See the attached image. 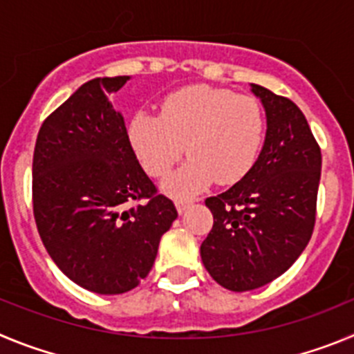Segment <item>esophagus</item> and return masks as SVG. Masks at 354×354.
<instances>
[{"mask_svg": "<svg viewBox=\"0 0 354 354\" xmlns=\"http://www.w3.org/2000/svg\"><path fill=\"white\" fill-rule=\"evenodd\" d=\"M192 203H194V199H187V197H178V199L174 201V205H176L178 212H180V213H183L185 209L192 205Z\"/></svg>", "mask_w": 354, "mask_h": 354, "instance_id": "obj_1", "label": "esophagus"}]
</instances>
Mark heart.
<instances>
[{
    "instance_id": "heart-1",
    "label": "heart",
    "mask_w": 354,
    "mask_h": 354,
    "mask_svg": "<svg viewBox=\"0 0 354 354\" xmlns=\"http://www.w3.org/2000/svg\"><path fill=\"white\" fill-rule=\"evenodd\" d=\"M127 136L142 169L153 178H164L187 149L190 158L165 189L196 194L215 180L231 185L247 176L263 146L264 116L250 95L189 86L162 100L160 116L138 111Z\"/></svg>"
}]
</instances>
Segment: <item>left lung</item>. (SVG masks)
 Instances as JSON below:
<instances>
[{"label":"left lung","instance_id":"left-lung-1","mask_svg":"<svg viewBox=\"0 0 354 354\" xmlns=\"http://www.w3.org/2000/svg\"><path fill=\"white\" fill-rule=\"evenodd\" d=\"M266 139L247 176L208 197L213 227L201 259L225 289L250 291L291 268L316 224L321 148L295 102L259 84Z\"/></svg>","mask_w":354,"mask_h":354}]
</instances>
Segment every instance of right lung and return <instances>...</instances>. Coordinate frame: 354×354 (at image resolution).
<instances>
[{"instance_id": "right-lung-1", "label": "right lung", "mask_w": 354, "mask_h": 354, "mask_svg": "<svg viewBox=\"0 0 354 354\" xmlns=\"http://www.w3.org/2000/svg\"><path fill=\"white\" fill-rule=\"evenodd\" d=\"M129 75L97 77L50 113L33 153V215L58 268L98 295H122L149 273L178 216L142 171L111 104Z\"/></svg>"}]
</instances>
